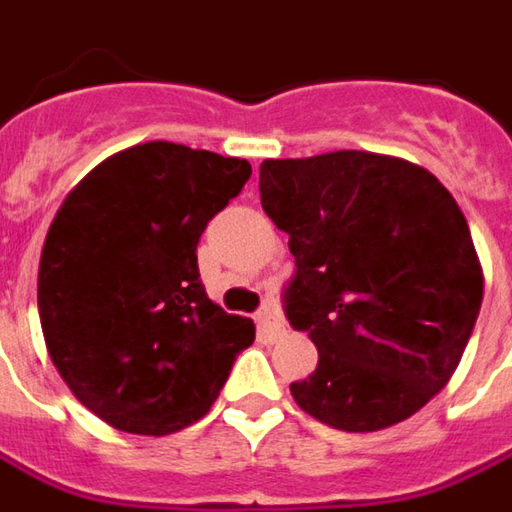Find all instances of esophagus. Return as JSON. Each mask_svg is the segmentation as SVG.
Segmentation results:
<instances>
[{"mask_svg": "<svg viewBox=\"0 0 512 512\" xmlns=\"http://www.w3.org/2000/svg\"><path fill=\"white\" fill-rule=\"evenodd\" d=\"M256 327H259V335L267 338V341H273V338H279L281 332H284V324H281L279 312L276 307H264V310L256 312Z\"/></svg>", "mask_w": 512, "mask_h": 512, "instance_id": "obj_1", "label": "esophagus"}]
</instances>
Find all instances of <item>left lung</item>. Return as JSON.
<instances>
[{
    "label": "left lung",
    "mask_w": 512,
    "mask_h": 512,
    "mask_svg": "<svg viewBox=\"0 0 512 512\" xmlns=\"http://www.w3.org/2000/svg\"><path fill=\"white\" fill-rule=\"evenodd\" d=\"M262 208L290 236L284 307L318 366L290 383L318 423L366 434L445 389L485 296L482 262L451 191L375 152L264 160Z\"/></svg>",
    "instance_id": "left-lung-1"
}]
</instances>
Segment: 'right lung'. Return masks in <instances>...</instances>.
Returning a JSON list of instances; mask_svg holds the SVG:
<instances>
[{"mask_svg":"<svg viewBox=\"0 0 512 512\" xmlns=\"http://www.w3.org/2000/svg\"><path fill=\"white\" fill-rule=\"evenodd\" d=\"M248 180V160L152 140L106 157L61 202L41 248V332L106 425L188 428L253 344V321L205 296L197 267L205 225Z\"/></svg>","mask_w":512,"mask_h":512,"instance_id":"obj_1","label":"right lung"}]
</instances>
